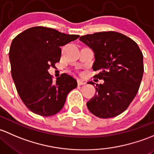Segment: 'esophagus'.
<instances>
[{
  "instance_id": "obj_1",
  "label": "esophagus",
  "mask_w": 154,
  "mask_h": 154,
  "mask_svg": "<svg viewBox=\"0 0 154 154\" xmlns=\"http://www.w3.org/2000/svg\"><path fill=\"white\" fill-rule=\"evenodd\" d=\"M77 82H78V85H79V86H80V85H85V84H86L85 82H84L83 81L80 80V79H78Z\"/></svg>"
}]
</instances>
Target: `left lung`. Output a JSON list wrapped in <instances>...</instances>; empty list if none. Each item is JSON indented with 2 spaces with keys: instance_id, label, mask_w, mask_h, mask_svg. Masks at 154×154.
Masks as SVG:
<instances>
[{
  "instance_id": "8db88e82",
  "label": "left lung",
  "mask_w": 154,
  "mask_h": 154,
  "mask_svg": "<svg viewBox=\"0 0 154 154\" xmlns=\"http://www.w3.org/2000/svg\"><path fill=\"white\" fill-rule=\"evenodd\" d=\"M79 40L94 53L93 69L103 79L96 95L87 102L93 115L102 119L119 115L128 107L139 90L144 72L143 55L137 44L116 32H101L81 36ZM88 84L95 85L93 82Z\"/></svg>"
}]
</instances>
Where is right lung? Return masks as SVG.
Masks as SVG:
<instances>
[{
    "label": "right lung",
    "instance_id": "add662e5",
    "mask_svg": "<svg viewBox=\"0 0 154 154\" xmlns=\"http://www.w3.org/2000/svg\"><path fill=\"white\" fill-rule=\"evenodd\" d=\"M79 37L34 26L12 40L9 53L12 77L21 100L34 113L55 115L63 108L68 93L77 87L76 80L66 73L53 82L48 69L60 61L61 46Z\"/></svg>",
    "mask_w": 154,
    "mask_h": 154
}]
</instances>
